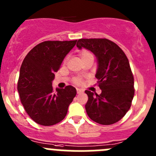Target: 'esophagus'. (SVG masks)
Returning <instances> with one entry per match:
<instances>
[{"mask_svg": "<svg viewBox=\"0 0 156 156\" xmlns=\"http://www.w3.org/2000/svg\"><path fill=\"white\" fill-rule=\"evenodd\" d=\"M83 92V90H81L80 88H77V93L80 94V93H82Z\"/></svg>", "mask_w": 156, "mask_h": 156, "instance_id": "34e87169", "label": "esophagus"}]
</instances>
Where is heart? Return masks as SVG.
Listing matches in <instances>:
<instances>
[{
  "mask_svg": "<svg viewBox=\"0 0 156 156\" xmlns=\"http://www.w3.org/2000/svg\"><path fill=\"white\" fill-rule=\"evenodd\" d=\"M80 57H81V61H86V60H88V59H92L94 60V55L92 54V52H90L89 50H82L81 52H80ZM68 60V57L65 58L64 62L65 63ZM73 82L76 85H81L82 83V78H80V77H76L73 79Z\"/></svg>",
  "mask_w": 156,
  "mask_h": 156,
  "instance_id": "b5f03b06",
  "label": "heart"
}]
</instances>
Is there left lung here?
<instances>
[{
    "instance_id": "1",
    "label": "left lung",
    "mask_w": 156,
    "mask_h": 156,
    "mask_svg": "<svg viewBox=\"0 0 156 156\" xmlns=\"http://www.w3.org/2000/svg\"><path fill=\"white\" fill-rule=\"evenodd\" d=\"M77 47L90 50L98 60L95 78L102 92L85 90L87 114L102 125L118 122L130 108L134 95V76L127 56L118 45L105 38L80 39Z\"/></svg>"
}]
</instances>
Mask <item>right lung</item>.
Masks as SVG:
<instances>
[{"instance_id":"right-lung-1","label":"right lung","mask_w":156,"mask_h":156,"mask_svg":"<svg viewBox=\"0 0 156 156\" xmlns=\"http://www.w3.org/2000/svg\"><path fill=\"white\" fill-rule=\"evenodd\" d=\"M76 42L44 41L33 47L22 62L18 81L21 102L31 119L40 125H54L64 120L76 95L71 85L56 92L52 86L54 73Z\"/></svg>"}]
</instances>
